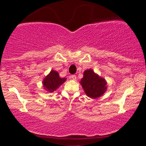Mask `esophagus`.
I'll return each instance as SVG.
<instances>
[{
    "instance_id": "1",
    "label": "esophagus",
    "mask_w": 146,
    "mask_h": 146,
    "mask_svg": "<svg viewBox=\"0 0 146 146\" xmlns=\"http://www.w3.org/2000/svg\"><path fill=\"white\" fill-rule=\"evenodd\" d=\"M71 78L72 80H76V79H77V78H76V75H72L71 76Z\"/></svg>"
}]
</instances>
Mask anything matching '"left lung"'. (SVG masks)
<instances>
[{
	"label": "left lung",
	"mask_w": 146,
	"mask_h": 146,
	"mask_svg": "<svg viewBox=\"0 0 146 146\" xmlns=\"http://www.w3.org/2000/svg\"><path fill=\"white\" fill-rule=\"evenodd\" d=\"M80 84L87 96L93 99L100 98L107 89L105 79L99 76L90 68L84 72Z\"/></svg>",
	"instance_id": "1"
}]
</instances>
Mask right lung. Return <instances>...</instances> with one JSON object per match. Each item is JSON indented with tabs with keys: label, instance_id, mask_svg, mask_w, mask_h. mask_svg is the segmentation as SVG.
Wrapping results in <instances>:
<instances>
[{
	"label": "right lung",
	"instance_id": "obj_1",
	"mask_svg": "<svg viewBox=\"0 0 146 146\" xmlns=\"http://www.w3.org/2000/svg\"><path fill=\"white\" fill-rule=\"evenodd\" d=\"M66 81V78H61L58 72L51 70L49 74L46 75L42 82L44 88L48 92L52 93L58 89L59 86Z\"/></svg>",
	"mask_w": 146,
	"mask_h": 146
}]
</instances>
